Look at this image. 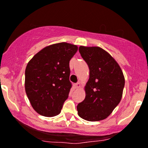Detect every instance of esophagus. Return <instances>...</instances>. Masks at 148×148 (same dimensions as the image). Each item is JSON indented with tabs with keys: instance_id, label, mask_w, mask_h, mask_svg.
Segmentation results:
<instances>
[{
	"instance_id": "34e87169",
	"label": "esophagus",
	"mask_w": 148,
	"mask_h": 148,
	"mask_svg": "<svg viewBox=\"0 0 148 148\" xmlns=\"http://www.w3.org/2000/svg\"><path fill=\"white\" fill-rule=\"evenodd\" d=\"M80 86H81L80 83L74 84V88H79V87H80Z\"/></svg>"
}]
</instances>
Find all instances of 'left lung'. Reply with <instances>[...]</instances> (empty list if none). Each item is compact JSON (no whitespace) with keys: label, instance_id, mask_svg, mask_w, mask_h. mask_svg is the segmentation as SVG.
Returning <instances> with one entry per match:
<instances>
[{"label":"left lung","instance_id":"8db88e82","mask_svg":"<svg viewBox=\"0 0 148 148\" xmlns=\"http://www.w3.org/2000/svg\"><path fill=\"white\" fill-rule=\"evenodd\" d=\"M79 51L89 68L86 97L77 106L79 116L88 121L106 119L119 105L125 85L116 60L99 47L80 46Z\"/></svg>","mask_w":148,"mask_h":148}]
</instances>
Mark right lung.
<instances>
[{"mask_svg": "<svg viewBox=\"0 0 148 148\" xmlns=\"http://www.w3.org/2000/svg\"><path fill=\"white\" fill-rule=\"evenodd\" d=\"M74 45L60 42L37 53L25 69V87L35 111L47 117L60 113L72 84L69 61L77 52Z\"/></svg>", "mask_w": 148, "mask_h": 148, "instance_id": "add662e5", "label": "right lung"}]
</instances>
